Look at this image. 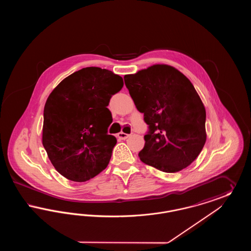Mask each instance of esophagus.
<instances>
[{"label":"esophagus","instance_id":"esophagus-1","mask_svg":"<svg viewBox=\"0 0 251 251\" xmlns=\"http://www.w3.org/2000/svg\"><path fill=\"white\" fill-rule=\"evenodd\" d=\"M130 136V134H128V133H125V132H122V131H120L118 133V137L121 139V140H125V139H127L128 137Z\"/></svg>","mask_w":251,"mask_h":251}]
</instances>
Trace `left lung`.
Wrapping results in <instances>:
<instances>
[{"mask_svg": "<svg viewBox=\"0 0 251 251\" xmlns=\"http://www.w3.org/2000/svg\"><path fill=\"white\" fill-rule=\"evenodd\" d=\"M124 81L148 124L140 160L167 173L188 167L206 142V111L191 82L167 65L125 75Z\"/></svg>", "mask_w": 251, "mask_h": 251, "instance_id": "1", "label": "left lung"}]
</instances>
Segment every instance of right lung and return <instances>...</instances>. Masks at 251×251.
Listing matches in <instances>:
<instances>
[{
    "instance_id": "obj_1",
    "label": "right lung",
    "mask_w": 251,
    "mask_h": 251,
    "mask_svg": "<svg viewBox=\"0 0 251 251\" xmlns=\"http://www.w3.org/2000/svg\"><path fill=\"white\" fill-rule=\"evenodd\" d=\"M123 79L108 70L89 67L65 78L44 107L42 144L62 176L86 181L105 169L117 138L108 134L112 96Z\"/></svg>"
}]
</instances>
